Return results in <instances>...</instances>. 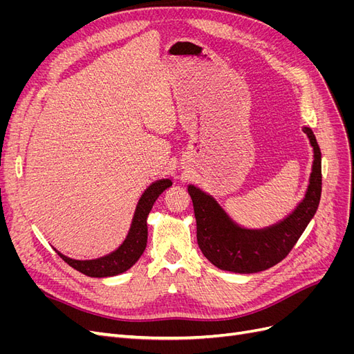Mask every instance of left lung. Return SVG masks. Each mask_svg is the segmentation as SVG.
Returning <instances> with one entry per match:
<instances>
[{"mask_svg": "<svg viewBox=\"0 0 354 354\" xmlns=\"http://www.w3.org/2000/svg\"><path fill=\"white\" fill-rule=\"evenodd\" d=\"M313 147V165L304 198L285 218L263 229L239 226L216 198L189 185L194 202L196 238L202 254L221 270L233 273H257L282 261L315 217L322 194V155L312 128L304 127Z\"/></svg>", "mask_w": 354, "mask_h": 354, "instance_id": "1", "label": "left lung"}]
</instances>
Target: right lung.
<instances>
[{
	"label": "right lung",
	"instance_id": "1",
	"mask_svg": "<svg viewBox=\"0 0 354 354\" xmlns=\"http://www.w3.org/2000/svg\"><path fill=\"white\" fill-rule=\"evenodd\" d=\"M171 185H173V181L169 178H160L153 181V183L143 192L140 199L137 202L130 230H128L127 238L111 254L94 260H75L63 255L56 248L55 251L60 255V259L63 261H66L75 270L84 273L85 276L108 277L127 272L128 269H131L145 252L147 243V216L149 212H151L158 196Z\"/></svg>",
	"mask_w": 354,
	"mask_h": 354
}]
</instances>
